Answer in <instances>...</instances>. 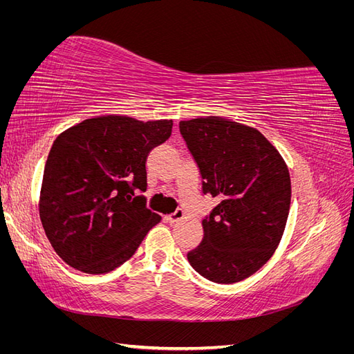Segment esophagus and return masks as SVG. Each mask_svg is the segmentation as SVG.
Listing matches in <instances>:
<instances>
[{
    "label": "esophagus",
    "mask_w": 354,
    "mask_h": 354,
    "mask_svg": "<svg viewBox=\"0 0 354 354\" xmlns=\"http://www.w3.org/2000/svg\"><path fill=\"white\" fill-rule=\"evenodd\" d=\"M183 218H185V211H183V209H177L174 214H171V216H167V217H165V220H167L168 223H171V224L178 223V221H181Z\"/></svg>",
    "instance_id": "obj_1"
}]
</instances>
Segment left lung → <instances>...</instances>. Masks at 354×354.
I'll return each mask as SVG.
<instances>
[{"label": "left lung", "instance_id": "8db88e82", "mask_svg": "<svg viewBox=\"0 0 354 354\" xmlns=\"http://www.w3.org/2000/svg\"><path fill=\"white\" fill-rule=\"evenodd\" d=\"M180 133L199 167L202 192L220 199L187 260L211 282L243 281L282 239L291 205L288 167L259 130L220 116L180 121Z\"/></svg>", "mask_w": 354, "mask_h": 354}]
</instances>
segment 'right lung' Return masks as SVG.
<instances>
[{
	"label": "right lung",
	"mask_w": 354,
	"mask_h": 354,
	"mask_svg": "<svg viewBox=\"0 0 354 354\" xmlns=\"http://www.w3.org/2000/svg\"><path fill=\"white\" fill-rule=\"evenodd\" d=\"M173 130V121L104 115L63 131L48 153L39 218L60 259L103 274L131 259L160 221L146 208V159Z\"/></svg>",
	"instance_id": "right-lung-1"
}]
</instances>
